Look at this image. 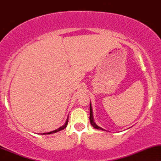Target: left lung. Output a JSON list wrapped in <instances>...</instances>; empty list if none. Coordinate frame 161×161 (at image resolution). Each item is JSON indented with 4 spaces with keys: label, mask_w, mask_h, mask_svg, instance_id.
I'll return each instance as SVG.
<instances>
[{
    "label": "left lung",
    "mask_w": 161,
    "mask_h": 161,
    "mask_svg": "<svg viewBox=\"0 0 161 161\" xmlns=\"http://www.w3.org/2000/svg\"><path fill=\"white\" fill-rule=\"evenodd\" d=\"M89 119H90V123H91L92 125L94 127V128L97 129H101V130H104V129H101V127H99L98 125H96L95 122H94V120H93V114H92V109L91 104H90V117H89Z\"/></svg>",
    "instance_id": "obj_1"
}]
</instances>
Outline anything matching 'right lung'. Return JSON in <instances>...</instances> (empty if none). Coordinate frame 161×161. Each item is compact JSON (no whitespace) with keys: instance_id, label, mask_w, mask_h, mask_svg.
<instances>
[{"instance_id":"add662e5","label":"right lung","mask_w":161,"mask_h":161,"mask_svg":"<svg viewBox=\"0 0 161 161\" xmlns=\"http://www.w3.org/2000/svg\"><path fill=\"white\" fill-rule=\"evenodd\" d=\"M67 124H68V119H66V123L65 124H64V125H63V126H61L60 127V128H59V129H56V130H54V131H52V132H47V133H43L42 135H48V134H52V133H55V132H59V131H60V130H62V129H65L66 127V125H67Z\"/></svg>"}]
</instances>
